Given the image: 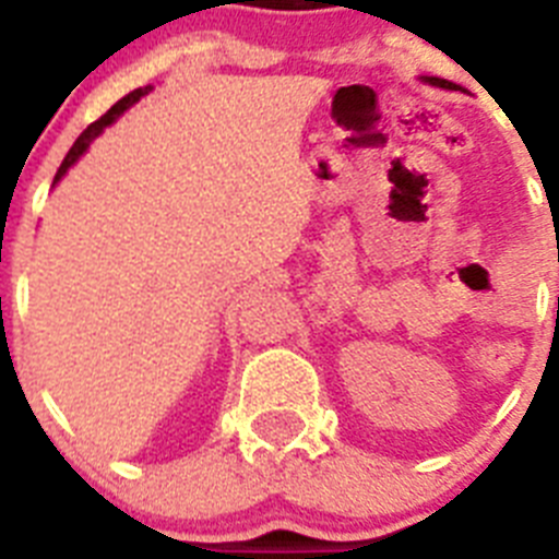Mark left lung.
I'll return each instance as SVG.
<instances>
[{"label": "left lung", "mask_w": 559, "mask_h": 559, "mask_svg": "<svg viewBox=\"0 0 559 559\" xmlns=\"http://www.w3.org/2000/svg\"><path fill=\"white\" fill-rule=\"evenodd\" d=\"M431 83H433V86H442V88H456V83L442 81V78H431Z\"/></svg>", "instance_id": "8db88e82"}]
</instances>
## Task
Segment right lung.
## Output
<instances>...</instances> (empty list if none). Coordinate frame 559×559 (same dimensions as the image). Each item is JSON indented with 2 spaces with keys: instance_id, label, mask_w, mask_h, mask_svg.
<instances>
[{
  "instance_id": "1",
  "label": "right lung",
  "mask_w": 559,
  "mask_h": 559,
  "mask_svg": "<svg viewBox=\"0 0 559 559\" xmlns=\"http://www.w3.org/2000/svg\"><path fill=\"white\" fill-rule=\"evenodd\" d=\"M147 92H151V86H145V88H133L131 95H126V97H122V100H117V103H114V106L108 108L106 114H103L100 120H95V122H92V126H88L86 131H83L81 136H78V140H75V145L69 147V153H67V156H63L61 167H58V173H56V181L61 179V176H63V173L69 170V167L75 165V162H78V156H81V153L86 151V147H88V142L95 140V136H100V131H103V128H106V126H111V122L117 120V117H120V114L126 111V108H131L133 103L140 100V97H145Z\"/></svg>"
}]
</instances>
